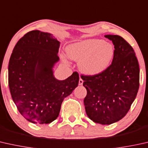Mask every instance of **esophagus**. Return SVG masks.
<instances>
[{"label":"esophagus","instance_id":"1","mask_svg":"<svg viewBox=\"0 0 148 148\" xmlns=\"http://www.w3.org/2000/svg\"><path fill=\"white\" fill-rule=\"evenodd\" d=\"M83 83V80L81 78H80V79H79V85H82Z\"/></svg>","mask_w":148,"mask_h":148}]
</instances>
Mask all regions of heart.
Segmentation results:
<instances>
[{
    "instance_id": "obj_1",
    "label": "heart",
    "mask_w": 148,
    "mask_h": 148,
    "mask_svg": "<svg viewBox=\"0 0 148 148\" xmlns=\"http://www.w3.org/2000/svg\"><path fill=\"white\" fill-rule=\"evenodd\" d=\"M71 59L78 61L81 72L88 75L101 73L108 69L114 56V48L110 42L89 38L68 45L65 49ZM67 63V60L63 58Z\"/></svg>"
}]
</instances>
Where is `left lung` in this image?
<instances>
[{
	"instance_id": "left-lung-1",
	"label": "left lung",
	"mask_w": 148,
	"mask_h": 148,
	"mask_svg": "<svg viewBox=\"0 0 148 148\" xmlns=\"http://www.w3.org/2000/svg\"><path fill=\"white\" fill-rule=\"evenodd\" d=\"M105 37L114 45L112 63L101 73L81 75L87 89L85 111L92 121L110 125L121 119L130 110L140 86V68L132 46L119 35Z\"/></svg>"
}]
</instances>
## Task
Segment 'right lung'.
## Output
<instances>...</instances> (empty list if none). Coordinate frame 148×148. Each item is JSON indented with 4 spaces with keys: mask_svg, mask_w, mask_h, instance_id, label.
<instances>
[{
    "mask_svg": "<svg viewBox=\"0 0 148 148\" xmlns=\"http://www.w3.org/2000/svg\"><path fill=\"white\" fill-rule=\"evenodd\" d=\"M60 42L49 33L32 31L17 42L8 63V85L21 115L33 123H49L59 116L63 99L77 87V72L65 80L53 75Z\"/></svg>",
    "mask_w": 148,
    "mask_h": 148,
    "instance_id": "1",
    "label": "right lung"
}]
</instances>
